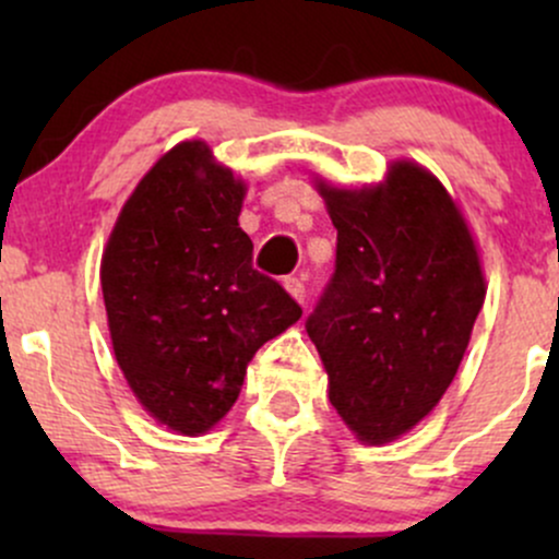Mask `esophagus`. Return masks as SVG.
Instances as JSON below:
<instances>
[{"mask_svg":"<svg viewBox=\"0 0 559 559\" xmlns=\"http://www.w3.org/2000/svg\"><path fill=\"white\" fill-rule=\"evenodd\" d=\"M284 286H286V292L299 301V305H305V297H307L305 278H297V275H288V278H284Z\"/></svg>","mask_w":559,"mask_h":559,"instance_id":"34e87169","label":"esophagus"}]
</instances>
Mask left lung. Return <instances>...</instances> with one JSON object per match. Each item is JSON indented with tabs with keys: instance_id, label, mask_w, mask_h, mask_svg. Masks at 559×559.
Listing matches in <instances>:
<instances>
[{
	"instance_id": "obj_1",
	"label": "left lung",
	"mask_w": 559,
	"mask_h": 559,
	"mask_svg": "<svg viewBox=\"0 0 559 559\" xmlns=\"http://www.w3.org/2000/svg\"><path fill=\"white\" fill-rule=\"evenodd\" d=\"M336 265L305 329L329 400L360 441L420 423L457 373L486 286L463 215L428 170L391 165L386 186H320Z\"/></svg>"
}]
</instances>
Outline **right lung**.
Instances as JSON below:
<instances>
[{"label":"right lung","mask_w":559,"mask_h":559,"mask_svg":"<svg viewBox=\"0 0 559 559\" xmlns=\"http://www.w3.org/2000/svg\"><path fill=\"white\" fill-rule=\"evenodd\" d=\"M241 199L243 183L215 165L207 144L183 141L141 178L102 258L128 386L186 436L228 413L254 352L301 318L292 294L252 267Z\"/></svg>","instance_id":"obj_1"}]
</instances>
